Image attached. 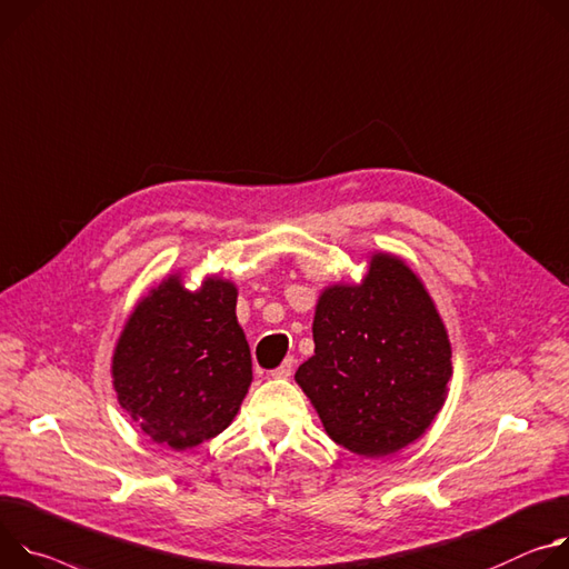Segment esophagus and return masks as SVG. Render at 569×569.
<instances>
[{
    "label": "esophagus",
    "instance_id": "esophagus-1",
    "mask_svg": "<svg viewBox=\"0 0 569 569\" xmlns=\"http://www.w3.org/2000/svg\"><path fill=\"white\" fill-rule=\"evenodd\" d=\"M291 370H293V359L289 357V359H284V361H282V363H280L271 375H273V377H278V380H287V377L291 375Z\"/></svg>",
    "mask_w": 569,
    "mask_h": 569
}]
</instances>
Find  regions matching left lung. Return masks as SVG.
<instances>
[{"mask_svg": "<svg viewBox=\"0 0 569 569\" xmlns=\"http://www.w3.org/2000/svg\"><path fill=\"white\" fill-rule=\"evenodd\" d=\"M313 357L296 370L335 443L387 457L416 440L446 402L452 348L416 273L377 252L357 287H330L313 313Z\"/></svg>", "mask_w": 569, "mask_h": 569, "instance_id": "1", "label": "left lung"}]
</instances>
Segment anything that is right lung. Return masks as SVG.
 Returning <instances> with one entry per match:
<instances>
[{
	"label": "right lung",
	"mask_w": 569,
	"mask_h": 569,
	"mask_svg": "<svg viewBox=\"0 0 569 569\" xmlns=\"http://www.w3.org/2000/svg\"><path fill=\"white\" fill-rule=\"evenodd\" d=\"M237 289L210 278L187 291L173 276L126 323L112 357L119 405L156 443L194 448L221 433L250 387Z\"/></svg>",
	"instance_id": "add662e5"
}]
</instances>
